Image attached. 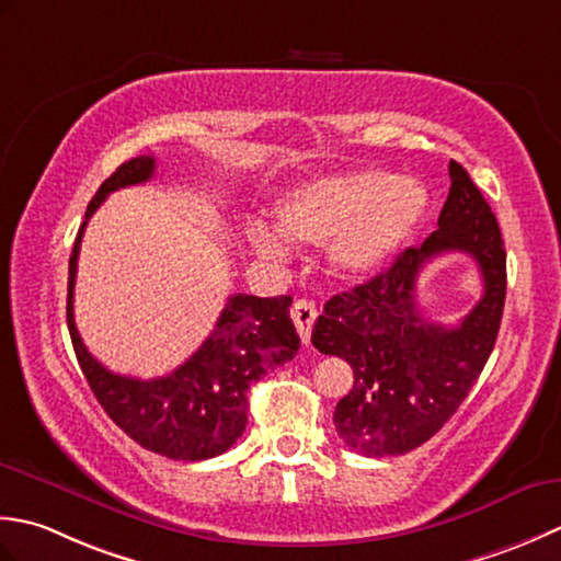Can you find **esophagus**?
Masks as SVG:
<instances>
[{
    "mask_svg": "<svg viewBox=\"0 0 561 561\" xmlns=\"http://www.w3.org/2000/svg\"><path fill=\"white\" fill-rule=\"evenodd\" d=\"M290 314H293V322L297 327V334H300L302 344H310V336H312V324L317 319V307L312 300H295L290 307Z\"/></svg>",
    "mask_w": 561,
    "mask_h": 561,
    "instance_id": "34e87169",
    "label": "esophagus"
}]
</instances>
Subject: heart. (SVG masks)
I'll return each mask as SVG.
<instances>
[{
  "mask_svg": "<svg viewBox=\"0 0 561 561\" xmlns=\"http://www.w3.org/2000/svg\"><path fill=\"white\" fill-rule=\"evenodd\" d=\"M426 208L428 193L416 179L348 171L288 191L273 205V217L290 242L329 244V264L339 276L368 278L407 247ZM247 239L259 256L288 254V244L259 222L247 227Z\"/></svg>",
  "mask_w": 561,
  "mask_h": 561,
  "instance_id": "heart-1",
  "label": "heart"
}]
</instances>
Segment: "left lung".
Segmentation results:
<instances>
[{
	"instance_id": "obj_1",
	"label": "left lung",
	"mask_w": 561,
	"mask_h": 561,
	"mask_svg": "<svg viewBox=\"0 0 561 561\" xmlns=\"http://www.w3.org/2000/svg\"><path fill=\"white\" fill-rule=\"evenodd\" d=\"M450 193L438 230L375 278L324 305L312 344L344 358L353 385L334 411L339 438L368 457L404 455L445 426L494 351L506 300V249L494 213L462 164L450 159ZM450 250L470 253L485 295L460 325H433L415 305L417 271Z\"/></svg>"
}]
</instances>
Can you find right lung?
Segmentation results:
<instances>
[{"instance_id": "1", "label": "right lung", "mask_w": 561, "mask_h": 561, "mask_svg": "<svg viewBox=\"0 0 561 561\" xmlns=\"http://www.w3.org/2000/svg\"><path fill=\"white\" fill-rule=\"evenodd\" d=\"M154 174V157L142 154L121 164L91 198L70 256L67 280V327L91 392L113 424L140 443L145 450L169 460H208L222 455L247 428L249 387L268 370L295 358L300 336L290 319V295L256 297L237 293L225 302L210 336L193 356L154 380L118 375L104 368L87 351L75 324L77 256L89 217L108 193L145 184Z\"/></svg>"}]
</instances>
